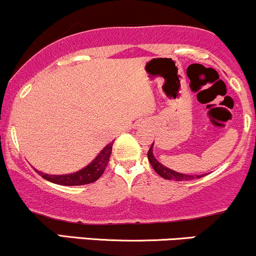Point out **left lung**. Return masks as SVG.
<instances>
[{"label": "left lung", "instance_id": "8db88e82", "mask_svg": "<svg viewBox=\"0 0 256 256\" xmlns=\"http://www.w3.org/2000/svg\"><path fill=\"white\" fill-rule=\"evenodd\" d=\"M153 144H152L150 150H148V160H150V165L153 166V169L156 170V172L158 174L159 176H162V178L166 180H172V181H190V180L200 178L206 175V174H204V175H190V174H181V172H178V171H174L169 169V168L164 166V165H162L159 160H156V156H154Z\"/></svg>", "mask_w": 256, "mask_h": 256}]
</instances>
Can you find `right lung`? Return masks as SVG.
Segmentation results:
<instances>
[{
	"label": "right lung",
	"instance_id": "add662e5",
	"mask_svg": "<svg viewBox=\"0 0 256 256\" xmlns=\"http://www.w3.org/2000/svg\"><path fill=\"white\" fill-rule=\"evenodd\" d=\"M112 147H113V142L108 143L87 166L82 168L76 172L66 174V175H48V174L41 172V171H36L47 181L62 184V186H81V184H92V182L97 181L104 172L109 158H110Z\"/></svg>",
	"mask_w": 256,
	"mask_h": 256
}]
</instances>
